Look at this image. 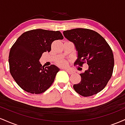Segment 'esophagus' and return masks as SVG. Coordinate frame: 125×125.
Returning <instances> with one entry per match:
<instances>
[{
	"label": "esophagus",
	"instance_id": "obj_1",
	"mask_svg": "<svg viewBox=\"0 0 125 125\" xmlns=\"http://www.w3.org/2000/svg\"><path fill=\"white\" fill-rule=\"evenodd\" d=\"M65 71H66L69 74H72V73H73V71H71V70L68 69H65Z\"/></svg>",
	"mask_w": 125,
	"mask_h": 125
}]
</instances>
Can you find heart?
Masks as SVG:
<instances>
[{"mask_svg": "<svg viewBox=\"0 0 125 125\" xmlns=\"http://www.w3.org/2000/svg\"><path fill=\"white\" fill-rule=\"evenodd\" d=\"M58 63L59 65L61 66H66L67 62L66 60L62 59V60H61V61H59L58 62Z\"/></svg>", "mask_w": 125, "mask_h": 125, "instance_id": "1", "label": "heart"}]
</instances>
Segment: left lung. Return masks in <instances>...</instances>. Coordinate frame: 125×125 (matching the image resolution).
<instances>
[{
  "mask_svg": "<svg viewBox=\"0 0 125 125\" xmlns=\"http://www.w3.org/2000/svg\"><path fill=\"white\" fill-rule=\"evenodd\" d=\"M63 33L77 52L76 63L82 66L87 63L89 66L88 69L80 74L82 81L74 84V90L84 97L100 92L111 78L114 67L109 45L100 34L88 29H73Z\"/></svg>",
  "mask_w": 125,
  "mask_h": 125,
  "instance_id": "1",
  "label": "left lung"
}]
</instances>
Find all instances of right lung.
<instances>
[{
  "instance_id": "obj_1",
  "label": "right lung",
  "mask_w": 125,
  "mask_h": 125,
  "mask_svg": "<svg viewBox=\"0 0 125 125\" xmlns=\"http://www.w3.org/2000/svg\"><path fill=\"white\" fill-rule=\"evenodd\" d=\"M59 31L33 29L18 38L9 56L10 72L17 84L31 94H40L52 85L60 69L52 64L42 65V53L51 51L52 43L63 39Z\"/></svg>"
}]
</instances>
